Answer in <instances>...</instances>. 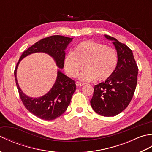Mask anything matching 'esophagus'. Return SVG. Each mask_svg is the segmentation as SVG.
I'll use <instances>...</instances> for the list:
<instances>
[{
	"label": "esophagus",
	"instance_id": "obj_1",
	"mask_svg": "<svg viewBox=\"0 0 152 152\" xmlns=\"http://www.w3.org/2000/svg\"><path fill=\"white\" fill-rule=\"evenodd\" d=\"M76 86H78V87H81V86H84L85 83H82V82H79V81H77V82H76Z\"/></svg>",
	"mask_w": 152,
	"mask_h": 152
}]
</instances>
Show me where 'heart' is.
Returning a JSON list of instances; mask_svg holds the SVG:
<instances>
[{"mask_svg":"<svg viewBox=\"0 0 152 152\" xmlns=\"http://www.w3.org/2000/svg\"><path fill=\"white\" fill-rule=\"evenodd\" d=\"M118 62V54L114 48L93 40H86L77 45L74 52L66 54L64 68L68 76L74 78L84 64L86 69L80 78L85 81L95 78L97 81H104L114 74Z\"/></svg>","mask_w":152,"mask_h":152,"instance_id":"heart-1","label":"heart"}]
</instances>
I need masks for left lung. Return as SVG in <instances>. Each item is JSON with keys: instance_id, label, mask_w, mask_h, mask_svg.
<instances>
[{"instance_id": "left-lung-1", "label": "left lung", "mask_w": 152, "mask_h": 152, "mask_svg": "<svg viewBox=\"0 0 152 152\" xmlns=\"http://www.w3.org/2000/svg\"><path fill=\"white\" fill-rule=\"evenodd\" d=\"M104 37L113 41L117 50L118 65L110 78L95 86L90 102L98 114L110 117L124 111L133 99L138 69L129 48L114 37L106 34Z\"/></svg>"}]
</instances>
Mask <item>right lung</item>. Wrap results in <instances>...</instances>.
Listing matches in <instances>:
<instances>
[{
  "mask_svg": "<svg viewBox=\"0 0 152 152\" xmlns=\"http://www.w3.org/2000/svg\"><path fill=\"white\" fill-rule=\"evenodd\" d=\"M72 40L60 35L48 37L39 40L22 53L14 70L16 86L19 96L25 107L37 117L44 120H53L66 110L73 93L76 89V82L58 70L57 77L52 88L46 95L38 98H31L25 95L18 85L16 71L20 61L33 53L44 52L49 54L56 61L57 66L63 69L65 57L64 50Z\"/></svg>",
  "mask_w": 152,
  "mask_h": 152,
  "instance_id": "add662e5",
  "label": "right lung"
}]
</instances>
